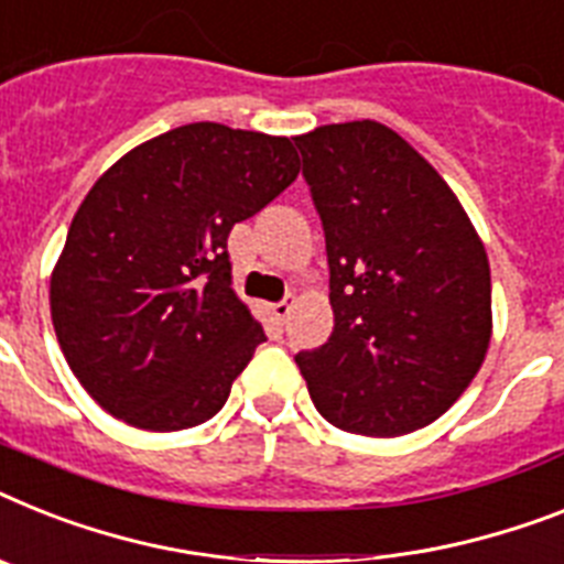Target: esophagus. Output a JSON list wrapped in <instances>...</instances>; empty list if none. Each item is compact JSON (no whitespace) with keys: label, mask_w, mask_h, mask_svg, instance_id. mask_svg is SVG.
Listing matches in <instances>:
<instances>
[{"label":"esophagus","mask_w":564,"mask_h":564,"mask_svg":"<svg viewBox=\"0 0 564 564\" xmlns=\"http://www.w3.org/2000/svg\"><path fill=\"white\" fill-rule=\"evenodd\" d=\"M269 310H272L274 321H278V324H283V321L290 318V312H292V304H290V301H281V304H272V306H269Z\"/></svg>","instance_id":"esophagus-1"}]
</instances>
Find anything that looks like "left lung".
Wrapping results in <instances>:
<instances>
[{
	"label": "left lung",
	"instance_id": "left-lung-1",
	"mask_svg": "<svg viewBox=\"0 0 564 564\" xmlns=\"http://www.w3.org/2000/svg\"><path fill=\"white\" fill-rule=\"evenodd\" d=\"M321 215L335 329L297 352L312 404L358 435L444 415L485 364L494 312L479 231L444 177L376 120L295 137Z\"/></svg>",
	"mask_w": 564,
	"mask_h": 564
}]
</instances>
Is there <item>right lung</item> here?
<instances>
[{
  "instance_id": "add662e5",
  "label": "right lung",
  "mask_w": 564,
  "mask_h": 564,
  "mask_svg": "<svg viewBox=\"0 0 564 564\" xmlns=\"http://www.w3.org/2000/svg\"><path fill=\"white\" fill-rule=\"evenodd\" d=\"M301 172L286 137L192 122L122 154L85 194L51 272L70 372L113 419L197 427L267 340L231 290V226Z\"/></svg>"
}]
</instances>
